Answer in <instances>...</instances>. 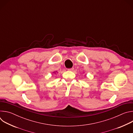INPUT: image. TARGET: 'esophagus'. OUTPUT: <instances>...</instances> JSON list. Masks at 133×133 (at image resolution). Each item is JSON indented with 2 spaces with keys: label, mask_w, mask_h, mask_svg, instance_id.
I'll list each match as a JSON object with an SVG mask.
<instances>
[{
  "label": "esophagus",
  "mask_w": 133,
  "mask_h": 133,
  "mask_svg": "<svg viewBox=\"0 0 133 133\" xmlns=\"http://www.w3.org/2000/svg\"><path fill=\"white\" fill-rule=\"evenodd\" d=\"M74 69V68H68V71H72Z\"/></svg>",
  "instance_id": "esophagus-1"
}]
</instances>
